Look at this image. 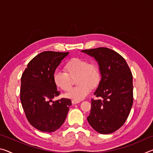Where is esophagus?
Listing matches in <instances>:
<instances>
[{"instance_id": "34e87169", "label": "esophagus", "mask_w": 153, "mask_h": 153, "mask_svg": "<svg viewBox=\"0 0 153 153\" xmlns=\"http://www.w3.org/2000/svg\"><path fill=\"white\" fill-rule=\"evenodd\" d=\"M71 102H72V104L73 105H76V104H77V103H79V101H76V100H72L71 101Z\"/></svg>"}]
</instances>
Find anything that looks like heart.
I'll list each match as a JSON object with an SVG mask.
<instances>
[{
    "label": "heart",
    "instance_id": "obj_1",
    "mask_svg": "<svg viewBox=\"0 0 153 153\" xmlns=\"http://www.w3.org/2000/svg\"><path fill=\"white\" fill-rule=\"evenodd\" d=\"M66 73L56 71L53 76L55 86L63 91L67 92L71 88V78H76L77 86L73 88L65 95L67 98L76 101L84 99L91 91V88L97 87L100 80V73L97 65L89 63L86 59L72 58L64 66Z\"/></svg>",
    "mask_w": 153,
    "mask_h": 153
}]
</instances>
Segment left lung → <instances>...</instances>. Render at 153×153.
Instances as JSON below:
<instances>
[{
  "mask_svg": "<svg viewBox=\"0 0 153 153\" xmlns=\"http://www.w3.org/2000/svg\"><path fill=\"white\" fill-rule=\"evenodd\" d=\"M94 57L99 66L101 79L92 99L87 120L102 134L120 129L128 118L133 104V77L125 59L117 52L105 47L82 51Z\"/></svg>",
  "mask_w": 153,
  "mask_h": 153,
  "instance_id": "left-lung-1",
  "label": "left lung"
}]
</instances>
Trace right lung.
Masks as SVG:
<instances>
[{"label":"right lung","mask_w":153,"mask_h":153,"mask_svg":"<svg viewBox=\"0 0 153 153\" xmlns=\"http://www.w3.org/2000/svg\"><path fill=\"white\" fill-rule=\"evenodd\" d=\"M68 53L45 51L32 59L21 78L20 99L28 121L43 132H54L65 120L71 100L53 99L60 94L53 76Z\"/></svg>","instance_id":"right-lung-1"}]
</instances>
